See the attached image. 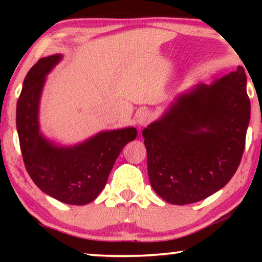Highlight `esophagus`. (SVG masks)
<instances>
[{
  "mask_svg": "<svg viewBox=\"0 0 262 262\" xmlns=\"http://www.w3.org/2000/svg\"><path fill=\"white\" fill-rule=\"evenodd\" d=\"M151 114L146 112V111H142V112H139L137 116V123L139 124V126H146V125L151 121Z\"/></svg>",
  "mask_w": 262,
  "mask_h": 262,
  "instance_id": "1",
  "label": "esophagus"
}]
</instances>
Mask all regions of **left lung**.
I'll return each instance as SVG.
<instances>
[{
    "label": "left lung",
    "instance_id": "left-lung-1",
    "mask_svg": "<svg viewBox=\"0 0 262 262\" xmlns=\"http://www.w3.org/2000/svg\"><path fill=\"white\" fill-rule=\"evenodd\" d=\"M245 69L179 96L143 130L150 185L175 205L196 203L230 181L241 162L250 119Z\"/></svg>",
    "mask_w": 262,
    "mask_h": 262
}]
</instances>
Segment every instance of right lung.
Returning a JSON list of instances; mask_svg holds the SVG:
<instances>
[{"mask_svg":"<svg viewBox=\"0 0 262 262\" xmlns=\"http://www.w3.org/2000/svg\"><path fill=\"white\" fill-rule=\"evenodd\" d=\"M62 56L38 60L28 71L16 103V128L25 167L42 192L70 205H85L105 187L117 157L137 137L135 127L103 131L81 144L57 146L42 137L38 110L46 75Z\"/></svg>","mask_w":262,"mask_h":262,"instance_id":"right-lung-1","label":"right lung"}]
</instances>
